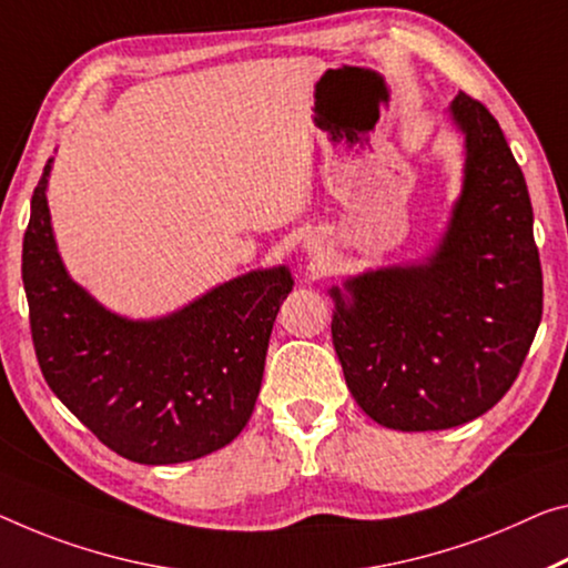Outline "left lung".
Listing matches in <instances>:
<instances>
[{
	"mask_svg": "<svg viewBox=\"0 0 568 568\" xmlns=\"http://www.w3.org/2000/svg\"><path fill=\"white\" fill-rule=\"evenodd\" d=\"M465 190L436 254L333 290V343L357 406L388 429L467 424L508 394L544 314L526 178L497 119L465 91Z\"/></svg>",
	"mask_w": 568,
	"mask_h": 568,
	"instance_id": "1",
	"label": "left lung"
}]
</instances>
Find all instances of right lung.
<instances>
[{
  "mask_svg": "<svg viewBox=\"0 0 568 568\" xmlns=\"http://www.w3.org/2000/svg\"><path fill=\"white\" fill-rule=\"evenodd\" d=\"M48 174L50 160L32 193L22 284L50 390L95 439L139 465H178L225 447L254 414L290 272L239 276L156 322L121 320L60 264Z\"/></svg>",
  "mask_w": 568,
  "mask_h": 568,
  "instance_id": "obj_1",
  "label": "right lung"
}]
</instances>
